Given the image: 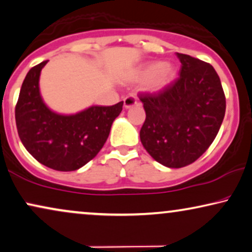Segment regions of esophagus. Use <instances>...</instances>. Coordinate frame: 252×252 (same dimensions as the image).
Masks as SVG:
<instances>
[{
  "mask_svg": "<svg viewBox=\"0 0 252 252\" xmlns=\"http://www.w3.org/2000/svg\"><path fill=\"white\" fill-rule=\"evenodd\" d=\"M136 104H138V100H136V97L134 94H128V96L124 98V106L126 109H129V107L136 105Z\"/></svg>",
  "mask_w": 252,
  "mask_h": 252,
  "instance_id": "34e87169",
  "label": "esophagus"
}]
</instances>
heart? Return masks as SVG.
Returning a JSON list of instances; mask_svg holds the SVG:
<instances>
[{
    "label": "heart",
    "instance_id": "heart-1",
    "mask_svg": "<svg viewBox=\"0 0 252 252\" xmlns=\"http://www.w3.org/2000/svg\"><path fill=\"white\" fill-rule=\"evenodd\" d=\"M175 68L170 63L153 62L143 71V78L149 80L148 86L152 90H161L174 80Z\"/></svg>",
    "mask_w": 252,
    "mask_h": 252
}]
</instances>
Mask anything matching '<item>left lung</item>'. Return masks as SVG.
<instances>
[{"instance_id": "obj_1", "label": "left lung", "mask_w": 252, "mask_h": 252, "mask_svg": "<svg viewBox=\"0 0 252 252\" xmlns=\"http://www.w3.org/2000/svg\"><path fill=\"white\" fill-rule=\"evenodd\" d=\"M179 77L156 94L139 96L146 111L140 130L143 147L168 168H183L200 158L220 129L226 96L207 62L177 53Z\"/></svg>"}]
</instances>
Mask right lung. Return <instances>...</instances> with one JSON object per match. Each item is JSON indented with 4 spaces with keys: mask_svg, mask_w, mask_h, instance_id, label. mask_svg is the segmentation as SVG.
<instances>
[{
    "mask_svg": "<svg viewBox=\"0 0 252 252\" xmlns=\"http://www.w3.org/2000/svg\"><path fill=\"white\" fill-rule=\"evenodd\" d=\"M47 61L32 67L22 84L15 107L19 139L39 163L58 171H74L103 148L124 102L91 106L73 116L54 113L42 102L39 76Z\"/></svg>",
    "mask_w": 252,
    "mask_h": 252,
    "instance_id": "right-lung-1",
    "label": "right lung"
}]
</instances>
